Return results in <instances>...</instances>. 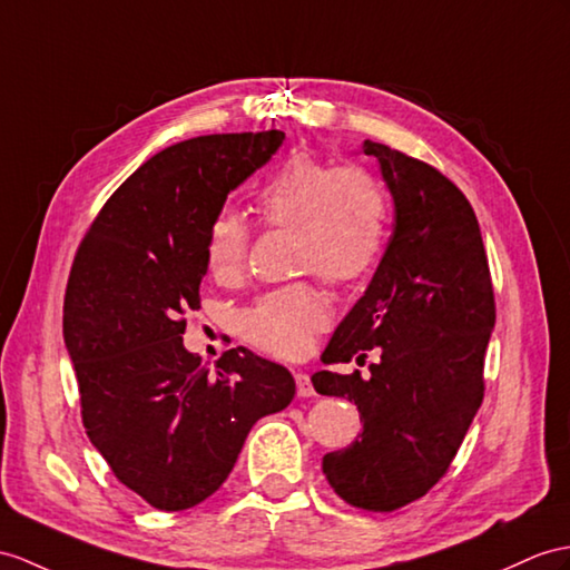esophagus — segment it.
I'll return each instance as SVG.
<instances>
[{"label": "esophagus", "instance_id": "1", "mask_svg": "<svg viewBox=\"0 0 570 570\" xmlns=\"http://www.w3.org/2000/svg\"><path fill=\"white\" fill-rule=\"evenodd\" d=\"M295 382H297V394H299V396H314V394H316L314 386H312V380H309L304 372H297V374H295Z\"/></svg>", "mask_w": 570, "mask_h": 570}]
</instances>
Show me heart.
Instances as JSON below:
<instances>
[{
  "label": "heart",
  "mask_w": 570,
  "mask_h": 570,
  "mask_svg": "<svg viewBox=\"0 0 570 570\" xmlns=\"http://www.w3.org/2000/svg\"><path fill=\"white\" fill-rule=\"evenodd\" d=\"M266 229H295V268L314 271L328 285H351L380 261L386 242L390 203L382 180L360 164L333 166L309 151L285 157L254 196ZM252 227L222 210L205 239L207 271L219 283L244 273ZM328 322L326 297L312 283H289L261 295L239 314V333L254 348L277 357H299Z\"/></svg>",
  "instance_id": "b5f03b06"
}]
</instances>
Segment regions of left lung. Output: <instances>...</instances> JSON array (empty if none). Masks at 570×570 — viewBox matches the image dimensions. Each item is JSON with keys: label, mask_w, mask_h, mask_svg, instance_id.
I'll return each mask as SVG.
<instances>
[{"label": "left lung", "mask_w": 570, "mask_h": 570, "mask_svg": "<svg viewBox=\"0 0 570 570\" xmlns=\"http://www.w3.org/2000/svg\"><path fill=\"white\" fill-rule=\"evenodd\" d=\"M396 205V225L367 293L333 333L324 363H365L370 380L322 370L324 396L355 401L363 433L324 456L345 503L392 512L448 474L483 401V360L495 324L489 258L474 207L435 166L365 140Z\"/></svg>", "instance_id": "left-lung-1"}]
</instances>
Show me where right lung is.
Segmentation results:
<instances>
[{
	"label": "right lung",
	"instance_id": "add662e5",
	"mask_svg": "<svg viewBox=\"0 0 570 570\" xmlns=\"http://www.w3.org/2000/svg\"><path fill=\"white\" fill-rule=\"evenodd\" d=\"M283 140L227 132L161 149L104 203L75 254L62 331L81 423L114 476L157 510L210 498L254 423L295 396L283 365L239 345L210 372L180 338L184 314L200 307L210 222Z\"/></svg>",
	"mask_w": 570,
	"mask_h": 570
}]
</instances>
